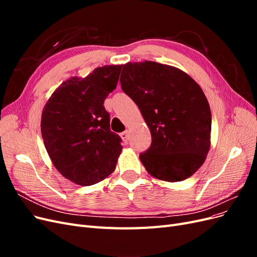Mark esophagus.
<instances>
[{
	"label": "esophagus",
	"mask_w": 257,
	"mask_h": 257,
	"mask_svg": "<svg viewBox=\"0 0 257 257\" xmlns=\"http://www.w3.org/2000/svg\"><path fill=\"white\" fill-rule=\"evenodd\" d=\"M120 136H121V138L123 139V142L127 144L128 139H130V132H128V131L123 132V133H121V134H120Z\"/></svg>",
	"instance_id": "1"
}]
</instances>
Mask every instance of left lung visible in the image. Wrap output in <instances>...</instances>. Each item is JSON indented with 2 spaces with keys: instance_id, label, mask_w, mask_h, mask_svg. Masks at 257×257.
I'll return each instance as SVG.
<instances>
[{
  "instance_id": "8db88e82",
  "label": "left lung",
  "mask_w": 257,
  "mask_h": 257,
  "mask_svg": "<svg viewBox=\"0 0 257 257\" xmlns=\"http://www.w3.org/2000/svg\"><path fill=\"white\" fill-rule=\"evenodd\" d=\"M120 82L150 130L151 147L139 155L148 174L167 182L195 174L211 145V111L199 84L181 69L152 61L124 64Z\"/></svg>"
}]
</instances>
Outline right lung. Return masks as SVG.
<instances>
[{
    "instance_id": "add662e5",
    "label": "right lung",
    "mask_w": 257,
    "mask_h": 257,
    "mask_svg": "<svg viewBox=\"0 0 257 257\" xmlns=\"http://www.w3.org/2000/svg\"><path fill=\"white\" fill-rule=\"evenodd\" d=\"M122 65L97 67L87 77H71L56 89L42 112L44 145L64 178L88 186L115 169L121 138L110 131L104 102L119 80Z\"/></svg>"
}]
</instances>
